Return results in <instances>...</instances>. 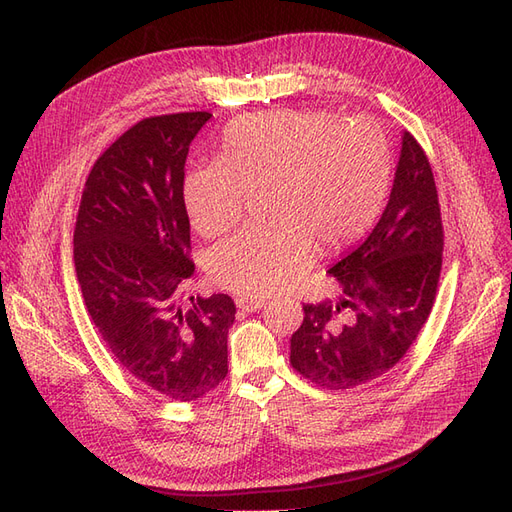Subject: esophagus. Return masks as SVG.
Returning a JSON list of instances; mask_svg holds the SVG:
<instances>
[{"label": "esophagus", "instance_id": "1", "mask_svg": "<svg viewBox=\"0 0 512 512\" xmlns=\"http://www.w3.org/2000/svg\"><path fill=\"white\" fill-rule=\"evenodd\" d=\"M267 305V299H256V297H239L237 307L243 309V312H256V309H262Z\"/></svg>", "mask_w": 512, "mask_h": 512}]
</instances>
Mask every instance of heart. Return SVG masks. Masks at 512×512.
<instances>
[{"label":"heart","instance_id":"obj_1","mask_svg":"<svg viewBox=\"0 0 512 512\" xmlns=\"http://www.w3.org/2000/svg\"><path fill=\"white\" fill-rule=\"evenodd\" d=\"M391 185V145L376 121L324 111L252 113L230 123L220 160L192 168L183 200L194 228L218 237L262 194L271 224L250 226L213 247L211 280L243 297H267L314 260L376 222Z\"/></svg>","mask_w":512,"mask_h":512}]
</instances>
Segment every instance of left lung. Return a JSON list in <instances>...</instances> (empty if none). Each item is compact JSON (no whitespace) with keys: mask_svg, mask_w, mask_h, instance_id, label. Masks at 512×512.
<instances>
[{"mask_svg":"<svg viewBox=\"0 0 512 512\" xmlns=\"http://www.w3.org/2000/svg\"><path fill=\"white\" fill-rule=\"evenodd\" d=\"M444 230L436 181L410 132L389 205L369 237L329 269L339 301L303 305L290 365L329 391H346L393 369L427 322L442 271Z\"/></svg>","mask_w":512,"mask_h":512,"instance_id":"obj_1","label":"left lung"}]
</instances>
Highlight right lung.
I'll use <instances>...</instances> for the list:
<instances>
[{"label":"right lung","instance_id":"right-lung-1","mask_svg":"<svg viewBox=\"0 0 512 512\" xmlns=\"http://www.w3.org/2000/svg\"><path fill=\"white\" fill-rule=\"evenodd\" d=\"M209 119L196 111L134 123L91 168L74 226L76 280L104 344L175 401L205 397L226 378L237 314L228 294H185L194 262L183 168Z\"/></svg>","mask_w":512,"mask_h":512}]
</instances>
